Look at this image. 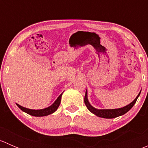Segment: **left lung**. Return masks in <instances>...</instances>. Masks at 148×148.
Segmentation results:
<instances>
[{
    "label": "left lung",
    "instance_id": "left-lung-1",
    "mask_svg": "<svg viewBox=\"0 0 148 148\" xmlns=\"http://www.w3.org/2000/svg\"><path fill=\"white\" fill-rule=\"evenodd\" d=\"M140 92L138 94V96L136 97L135 99L132 101L130 104H127V105L125 106V107H122V108H118V109H103V110H99V109L95 108L94 107H92V105L89 103V100H88L87 98V90H86V93H85L84 96V103L86 104V107H87L88 110L91 112L92 113H93L94 114L97 115V117H102V118H107V119H112L114 118V117H117L119 116L123 115L125 113L127 112L131 108L134 106V104L136 102L137 99L139 97L140 95Z\"/></svg>",
    "mask_w": 148,
    "mask_h": 148
}]
</instances>
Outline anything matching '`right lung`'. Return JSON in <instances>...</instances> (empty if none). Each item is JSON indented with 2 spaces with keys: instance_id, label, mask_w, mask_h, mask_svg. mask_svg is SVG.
Returning <instances> with one entry per match:
<instances>
[{
  "instance_id": "right-lung-1",
  "label": "right lung",
  "mask_w": 148,
  "mask_h": 148,
  "mask_svg": "<svg viewBox=\"0 0 148 148\" xmlns=\"http://www.w3.org/2000/svg\"><path fill=\"white\" fill-rule=\"evenodd\" d=\"M62 94H63V92L59 95V97L56 99V101H55L51 105L46 107V108L41 109V110H31V109H28L26 108V107H22V106L19 105L18 104H17L18 107L22 111L27 113V114H30V115L35 116V117H44V116L49 115V114H52V113H53L54 112L56 111V110H57L58 107H59V104H60L61 103Z\"/></svg>"
}]
</instances>
